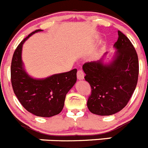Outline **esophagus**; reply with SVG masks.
<instances>
[{
	"label": "esophagus",
	"instance_id": "1",
	"mask_svg": "<svg viewBox=\"0 0 148 148\" xmlns=\"http://www.w3.org/2000/svg\"><path fill=\"white\" fill-rule=\"evenodd\" d=\"M77 79H84V72H83V70H78L77 71Z\"/></svg>",
	"mask_w": 148,
	"mask_h": 148
}]
</instances>
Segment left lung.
<instances>
[{
  "label": "left lung",
  "instance_id": "left-lung-1",
  "mask_svg": "<svg viewBox=\"0 0 148 148\" xmlns=\"http://www.w3.org/2000/svg\"><path fill=\"white\" fill-rule=\"evenodd\" d=\"M114 44L117 51L111 63L103 60L83 65L85 79L92 88L87 101L88 110L98 115H111L121 111L129 102L136 89L138 77V59L129 38L118 31Z\"/></svg>",
  "mask_w": 148,
  "mask_h": 148
}]
</instances>
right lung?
<instances>
[{
  "label": "right lung",
  "mask_w": 148,
  "mask_h": 148,
  "mask_svg": "<svg viewBox=\"0 0 148 148\" xmlns=\"http://www.w3.org/2000/svg\"><path fill=\"white\" fill-rule=\"evenodd\" d=\"M36 29L21 41L13 53L11 63V83L18 100L28 112L39 117L58 115L63 109L66 94L77 81V69L42 79L30 77L21 61L24 42Z\"/></svg>",
  "instance_id": "1"
}]
</instances>
